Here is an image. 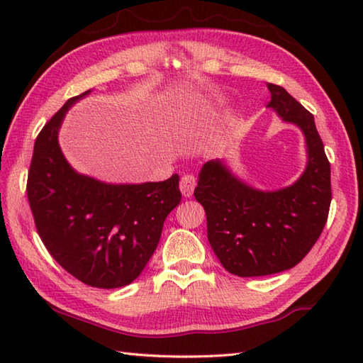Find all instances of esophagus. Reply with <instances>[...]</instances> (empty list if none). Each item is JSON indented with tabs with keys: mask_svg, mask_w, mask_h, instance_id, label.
I'll use <instances>...</instances> for the list:
<instances>
[{
	"mask_svg": "<svg viewBox=\"0 0 363 363\" xmlns=\"http://www.w3.org/2000/svg\"><path fill=\"white\" fill-rule=\"evenodd\" d=\"M179 187H181L182 195L186 196V198H190L191 195H194V190H195V187H196V177H195L194 174L182 176V177H181Z\"/></svg>",
	"mask_w": 363,
	"mask_h": 363,
	"instance_id": "34e87169",
	"label": "esophagus"
}]
</instances>
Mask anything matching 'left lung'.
<instances>
[{
    "label": "left lung",
    "instance_id": "left-lung-1",
    "mask_svg": "<svg viewBox=\"0 0 363 363\" xmlns=\"http://www.w3.org/2000/svg\"><path fill=\"white\" fill-rule=\"evenodd\" d=\"M268 107L304 133L303 176L290 187L262 191L237 179L220 160H211L201 168L195 189L213 252L229 273L240 277L274 274L298 265L321 235L333 199L330 164L313 115L284 87L268 84Z\"/></svg>",
    "mask_w": 363,
    "mask_h": 363
}]
</instances>
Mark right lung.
I'll return each mask as SVG.
<instances>
[{
  "label": "right lung",
  "mask_w": 363,
  "mask_h": 363,
  "mask_svg": "<svg viewBox=\"0 0 363 363\" xmlns=\"http://www.w3.org/2000/svg\"><path fill=\"white\" fill-rule=\"evenodd\" d=\"M73 96L35 138L28 172V201L37 233L52 259L96 289L125 287L156 251L167 215L181 203L179 176L162 182L113 184L76 173L57 133Z\"/></svg>",
  "instance_id": "add662e5"
}]
</instances>
